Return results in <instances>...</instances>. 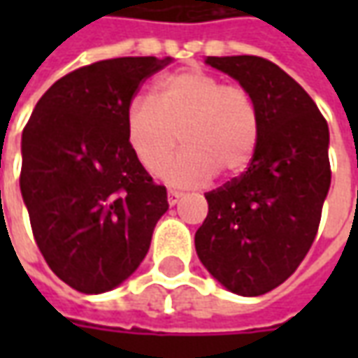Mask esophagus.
Wrapping results in <instances>:
<instances>
[{
  "label": "esophagus",
  "instance_id": "esophagus-1",
  "mask_svg": "<svg viewBox=\"0 0 358 358\" xmlns=\"http://www.w3.org/2000/svg\"><path fill=\"white\" fill-rule=\"evenodd\" d=\"M182 192H176V189H171V192H169V195H166V197H169V205H176V203L180 201V197H182Z\"/></svg>",
  "mask_w": 358,
  "mask_h": 358
}]
</instances>
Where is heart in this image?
I'll use <instances>...</instances> for the list:
<instances>
[{
    "label": "heart",
    "mask_w": 358,
    "mask_h": 358,
    "mask_svg": "<svg viewBox=\"0 0 358 358\" xmlns=\"http://www.w3.org/2000/svg\"><path fill=\"white\" fill-rule=\"evenodd\" d=\"M126 141L148 172H157L180 141L186 148L163 169L172 186H199L215 172L248 169L261 134L255 97L203 69H186L157 80L153 101L134 97L126 107Z\"/></svg>",
    "instance_id": "obj_1"
}]
</instances>
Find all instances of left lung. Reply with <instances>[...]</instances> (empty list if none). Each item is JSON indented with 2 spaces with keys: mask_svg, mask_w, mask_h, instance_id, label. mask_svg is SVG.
<instances>
[{
  "mask_svg": "<svg viewBox=\"0 0 358 358\" xmlns=\"http://www.w3.org/2000/svg\"><path fill=\"white\" fill-rule=\"evenodd\" d=\"M255 97L261 134L255 157L224 186L205 194L209 213L195 251L226 289L257 297L297 270L318 232L330 189L328 122L310 95L272 61L207 57Z\"/></svg>",
  "mask_w": 358,
  "mask_h": 358,
  "instance_id": "left-lung-1",
  "label": "left lung"
}]
</instances>
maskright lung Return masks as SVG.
<instances>
[{"mask_svg":"<svg viewBox=\"0 0 358 358\" xmlns=\"http://www.w3.org/2000/svg\"><path fill=\"white\" fill-rule=\"evenodd\" d=\"M171 57H118L59 78L22 130L20 194L40 253L80 293L109 292L148 255L169 209L126 141V107Z\"/></svg>","mask_w":358,"mask_h":358,"instance_id":"add662e5","label":"right lung"}]
</instances>
